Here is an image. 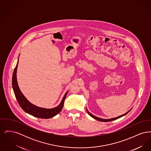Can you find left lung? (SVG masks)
Returning <instances> with one entry per match:
<instances>
[{
    "mask_svg": "<svg viewBox=\"0 0 151 151\" xmlns=\"http://www.w3.org/2000/svg\"><path fill=\"white\" fill-rule=\"evenodd\" d=\"M129 111H129H127L126 113H125V114H123V115H121V116H118V117H116V118H111V119H101V118H98V117H96V116H94L93 115L91 114V113H90L87 110V112H88V114H89V115H90V116H91L92 118H93L94 119H96V120H97V121H100V122H110V121H114V120H115V119H118V118H119L122 117L123 116H124V115L127 114Z\"/></svg>",
    "mask_w": 151,
    "mask_h": 151,
    "instance_id": "8db88e82",
    "label": "left lung"
}]
</instances>
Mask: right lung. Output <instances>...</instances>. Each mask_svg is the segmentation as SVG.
Wrapping results in <instances>:
<instances>
[{
    "label": "right lung",
    "mask_w": 151,
    "mask_h": 151,
    "mask_svg": "<svg viewBox=\"0 0 151 151\" xmlns=\"http://www.w3.org/2000/svg\"><path fill=\"white\" fill-rule=\"evenodd\" d=\"M17 65H18V62L16 65V67L14 68V71L13 73L12 87L14 91L15 97L17 100L19 105L22 109V110L30 115H33L37 118H42V119L50 118L57 115L58 114H59L63 107L64 101L68 92H67L65 94V96L63 97L60 105L56 108H53V109H45V108H39L35 105H33L26 99V98L22 94L19 89V87L18 86L17 78H16Z\"/></svg>",
    "instance_id": "1"
}]
</instances>
